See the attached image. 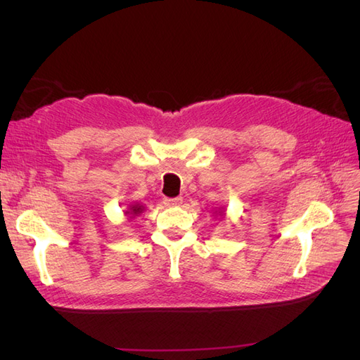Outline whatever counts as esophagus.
<instances>
[{"instance_id": "34e87169", "label": "esophagus", "mask_w": 360, "mask_h": 360, "mask_svg": "<svg viewBox=\"0 0 360 360\" xmlns=\"http://www.w3.org/2000/svg\"><path fill=\"white\" fill-rule=\"evenodd\" d=\"M181 202H183V198H181V197H177V198H165V200H163V204H165L167 207H179Z\"/></svg>"}]
</instances>
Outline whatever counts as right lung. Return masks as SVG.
Segmentation results:
<instances>
[{"instance_id": "right-lung-1", "label": "right lung", "mask_w": 360, "mask_h": 360, "mask_svg": "<svg viewBox=\"0 0 360 360\" xmlns=\"http://www.w3.org/2000/svg\"><path fill=\"white\" fill-rule=\"evenodd\" d=\"M144 210V207L143 205H139V204H135V205H130V210L129 212H126V214H139L141 212Z\"/></svg>"}]
</instances>
